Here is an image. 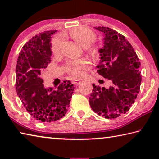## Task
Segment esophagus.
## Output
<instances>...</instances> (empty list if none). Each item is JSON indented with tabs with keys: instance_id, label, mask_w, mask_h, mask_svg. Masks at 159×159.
Segmentation results:
<instances>
[{
	"instance_id": "1",
	"label": "esophagus",
	"mask_w": 159,
	"mask_h": 159,
	"mask_svg": "<svg viewBox=\"0 0 159 159\" xmlns=\"http://www.w3.org/2000/svg\"><path fill=\"white\" fill-rule=\"evenodd\" d=\"M82 81L81 80H74L73 81V83L74 85H79L80 83H81Z\"/></svg>"
}]
</instances>
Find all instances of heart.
Wrapping results in <instances>:
<instances>
[{
    "mask_svg": "<svg viewBox=\"0 0 159 159\" xmlns=\"http://www.w3.org/2000/svg\"><path fill=\"white\" fill-rule=\"evenodd\" d=\"M70 35L78 43L81 45L83 47L90 53H96L98 48L93 46L91 43L96 39V34L91 29L86 27H79L70 32ZM64 41V35H57L52 39L51 41V50L55 55H57L61 52V48ZM88 61L85 60H78L70 61L66 66V70L69 74L75 78H79L85 74V71L88 68Z\"/></svg>",
    "mask_w": 159,
    "mask_h": 159,
    "instance_id": "1",
    "label": "heart"
}]
</instances>
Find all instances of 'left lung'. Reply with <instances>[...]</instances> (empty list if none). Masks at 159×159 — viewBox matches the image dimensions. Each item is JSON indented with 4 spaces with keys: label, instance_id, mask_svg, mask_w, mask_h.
Returning a JSON list of instances; mask_svg holds the SVG:
<instances>
[{
    "label": "left lung",
    "instance_id": "obj_1",
    "mask_svg": "<svg viewBox=\"0 0 159 159\" xmlns=\"http://www.w3.org/2000/svg\"><path fill=\"white\" fill-rule=\"evenodd\" d=\"M95 29L104 34V46L99 50L98 73L111 80L112 85L105 88L93 84L90 105L98 115L116 118L129 111L139 92L140 62L125 36L109 27Z\"/></svg>",
    "mask_w": 159,
    "mask_h": 159
}]
</instances>
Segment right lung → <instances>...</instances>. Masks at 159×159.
Instances as JSON below:
<instances>
[{
	"mask_svg": "<svg viewBox=\"0 0 159 159\" xmlns=\"http://www.w3.org/2000/svg\"><path fill=\"white\" fill-rule=\"evenodd\" d=\"M56 30L31 38L20 52L16 66V91L29 114L41 122L56 121L65 116L74 85L64 80L57 89L44 87L41 72L51 61V36Z\"/></svg>",
	"mask_w": 159,
	"mask_h": 159,
	"instance_id": "right-lung-1",
	"label": "right lung"
}]
</instances>
